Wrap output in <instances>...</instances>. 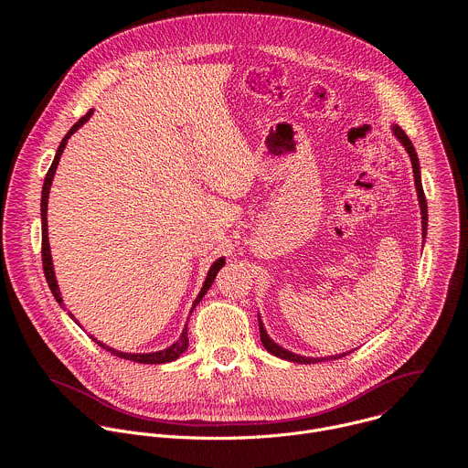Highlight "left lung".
I'll list each match as a JSON object with an SVG mask.
<instances>
[{
    "instance_id": "obj_1",
    "label": "left lung",
    "mask_w": 468,
    "mask_h": 468,
    "mask_svg": "<svg viewBox=\"0 0 468 468\" xmlns=\"http://www.w3.org/2000/svg\"><path fill=\"white\" fill-rule=\"evenodd\" d=\"M392 133L396 135V139L404 144L406 152L410 154L411 157V165H413V176H415V186H417V194H419V204H420V213H422V235L426 237V229H428V204H426V196H424V190H422V183H420V166H419V157H417V152H415V146L411 144L410 137L406 135V133L399 129L398 125H392ZM259 333H261V343L262 346L269 350L272 356L280 357V359H285V361H292V363H302V365H311V363H320V361H329V359H341L345 357L346 354H339V356H329V357H303V356H298V354H292L285 348H282L280 345H276L271 337L269 333H266L262 322H261V316H259Z\"/></svg>"
}]
</instances>
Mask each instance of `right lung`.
Here are the masks:
<instances>
[{
	"label": "right lung",
	"instance_id": "obj_1",
	"mask_svg": "<svg viewBox=\"0 0 468 468\" xmlns=\"http://www.w3.org/2000/svg\"><path fill=\"white\" fill-rule=\"evenodd\" d=\"M90 114H92V109H90L83 118H80V122H76L69 133H66L64 139L60 141V146L57 148L55 159H53V163H51V166H49V170H48V174H46L44 185H42V199H40V217H42V269H44V276H46V282H48V285H49V291H51V294L55 296V300H57L58 303H62V298H60V291H58L57 280H55L53 262H51V251H49V240H48V196H49V188H51V181H53V176H55L58 159H60V155H62V152H64V148H66V143H69V139L74 135V133L90 118ZM224 262H226V259L220 257V259H217V261L211 264V269H209V272H207V278H206V282H204V287H202V291H199V294L196 296V300H194V303H192V309H194L199 302H202V298L207 294V291L211 289V285H213V282H215L218 271L224 266ZM192 309H190V313H192ZM69 314L74 318L72 313H69ZM74 320H76V318H74ZM76 322H78V320H76ZM90 337H92V335H90ZM92 341L98 343L103 350L111 352V354L116 356V357L129 359V361H135V363H144V365H161V363L176 361V359L186 350V346H188L186 325H185V329L181 331L179 339H177L172 346H168L166 350H161V352H154V354H125V352H118V350H114V348H111V346H107V345L96 341L94 337H92Z\"/></svg>",
	"mask_w": 468,
	"mask_h": 468
}]
</instances>
